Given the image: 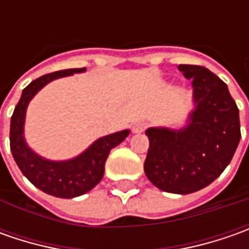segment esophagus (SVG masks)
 <instances>
[{"label": "esophagus", "mask_w": 249, "mask_h": 249, "mask_svg": "<svg viewBox=\"0 0 249 249\" xmlns=\"http://www.w3.org/2000/svg\"><path fill=\"white\" fill-rule=\"evenodd\" d=\"M145 129H147V123L145 122H137L133 126V133H142Z\"/></svg>", "instance_id": "34e87169"}]
</instances>
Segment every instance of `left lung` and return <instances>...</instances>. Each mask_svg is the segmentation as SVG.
I'll list each match as a JSON object with an SVG mask.
<instances>
[{
    "mask_svg": "<svg viewBox=\"0 0 249 249\" xmlns=\"http://www.w3.org/2000/svg\"><path fill=\"white\" fill-rule=\"evenodd\" d=\"M193 80L196 109L180 130L151 127L144 172L159 190L190 194L222 175L241 139L235 101L225 82L198 65H178Z\"/></svg>",
    "mask_w": 249,
    "mask_h": 249,
    "instance_id": "8db88e82",
    "label": "left lung"
}]
</instances>
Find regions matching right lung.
<instances>
[{"instance_id":"1","label":"right lung","mask_w":249,"mask_h":249,"mask_svg":"<svg viewBox=\"0 0 249 249\" xmlns=\"http://www.w3.org/2000/svg\"><path fill=\"white\" fill-rule=\"evenodd\" d=\"M82 69H66L48 73L30 83L22 92L11 118V151L15 162L27 180L41 191L58 198H74L89 193L101 181L105 172V162L110 149L119 145L129 136V130L118 131L101 137L76 158L69 160H48L37 155L27 147L23 137L26 109L30 100L45 84L63 76L84 72Z\"/></svg>"}]
</instances>
